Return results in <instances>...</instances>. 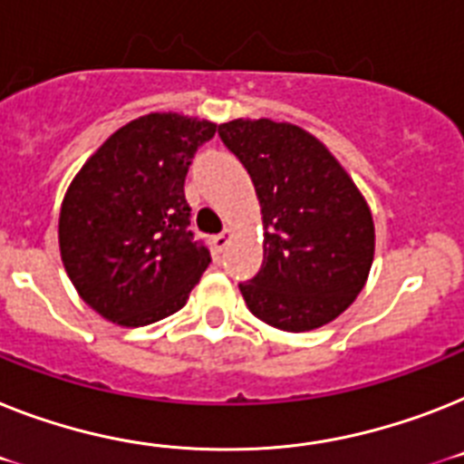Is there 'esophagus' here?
<instances>
[{
	"label": "esophagus",
	"instance_id": "34e87169",
	"mask_svg": "<svg viewBox=\"0 0 464 464\" xmlns=\"http://www.w3.org/2000/svg\"><path fill=\"white\" fill-rule=\"evenodd\" d=\"M228 243H231V231H224L219 233V236H214L212 238L214 252H224L226 247H228Z\"/></svg>",
	"mask_w": 464,
	"mask_h": 464
}]
</instances>
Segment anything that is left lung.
<instances>
[{
	"mask_svg": "<svg viewBox=\"0 0 464 464\" xmlns=\"http://www.w3.org/2000/svg\"><path fill=\"white\" fill-rule=\"evenodd\" d=\"M221 141L255 184L264 264L240 283L247 309L285 333L334 321L363 290L375 224L363 193L316 136L290 122L231 120Z\"/></svg>",
	"mask_w": 464,
	"mask_h": 464,
	"instance_id": "obj_1",
	"label": "left lung"
}]
</instances>
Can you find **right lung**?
I'll list each match as a JSON object with an SVG mask.
<instances>
[{"label": "right lung", "instance_id": "obj_1", "mask_svg": "<svg viewBox=\"0 0 464 464\" xmlns=\"http://www.w3.org/2000/svg\"><path fill=\"white\" fill-rule=\"evenodd\" d=\"M217 124L150 112L120 127L65 190L58 247L65 274L99 316L139 328L186 304L212 256L188 231L184 181Z\"/></svg>", "mask_w": 464, "mask_h": 464}]
</instances>
